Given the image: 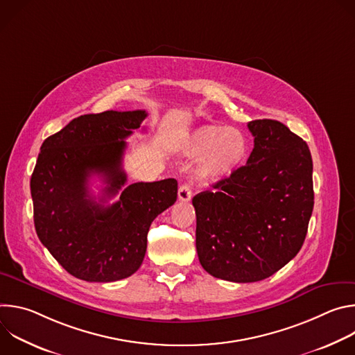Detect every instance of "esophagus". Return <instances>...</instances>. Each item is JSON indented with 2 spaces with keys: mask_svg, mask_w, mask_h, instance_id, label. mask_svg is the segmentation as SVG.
Returning <instances> with one entry per match:
<instances>
[{
  "mask_svg": "<svg viewBox=\"0 0 355 355\" xmlns=\"http://www.w3.org/2000/svg\"><path fill=\"white\" fill-rule=\"evenodd\" d=\"M191 198H192V191H191L189 185L182 184L178 188V199L182 200V202H188V200H191Z\"/></svg>",
  "mask_w": 355,
  "mask_h": 355,
  "instance_id": "obj_1",
  "label": "esophagus"
}]
</instances>
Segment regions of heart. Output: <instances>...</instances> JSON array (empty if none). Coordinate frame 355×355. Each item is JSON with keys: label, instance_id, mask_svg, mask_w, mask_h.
Listing matches in <instances>:
<instances>
[{"label": "heart", "instance_id": "heart-1", "mask_svg": "<svg viewBox=\"0 0 355 355\" xmlns=\"http://www.w3.org/2000/svg\"><path fill=\"white\" fill-rule=\"evenodd\" d=\"M181 151L191 159H198L193 177L204 184H215L229 178L247 162L250 141L247 136L223 125H202L187 135Z\"/></svg>", "mask_w": 355, "mask_h": 355}]
</instances>
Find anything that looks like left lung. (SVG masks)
Segmentation results:
<instances>
[{"instance_id": "left-lung-1", "label": "left lung", "mask_w": 355, "mask_h": 355, "mask_svg": "<svg viewBox=\"0 0 355 355\" xmlns=\"http://www.w3.org/2000/svg\"><path fill=\"white\" fill-rule=\"evenodd\" d=\"M254 148L229 178L193 196L196 251L211 275L257 282L299 252L313 211L309 147L284 123L248 122Z\"/></svg>"}]
</instances>
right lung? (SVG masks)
Returning <instances> with one entry per match:
<instances>
[{
	"label": "right lung",
	"instance_id": "right-lung-1",
	"mask_svg": "<svg viewBox=\"0 0 355 355\" xmlns=\"http://www.w3.org/2000/svg\"><path fill=\"white\" fill-rule=\"evenodd\" d=\"M146 116V111L81 115L40 147L31 178L35 229L50 254L78 279L114 282L135 274L151 222L177 200L174 178L123 188L125 139ZM94 173L107 184L99 202L87 189ZM119 191L120 200L105 207L103 202Z\"/></svg>",
	"mask_w": 355,
	"mask_h": 355
}]
</instances>
